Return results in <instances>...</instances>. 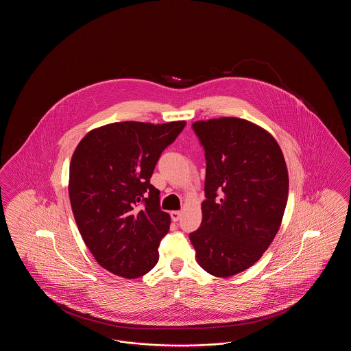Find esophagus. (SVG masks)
Wrapping results in <instances>:
<instances>
[{
  "label": "esophagus",
  "instance_id": "34e87169",
  "mask_svg": "<svg viewBox=\"0 0 351 351\" xmlns=\"http://www.w3.org/2000/svg\"><path fill=\"white\" fill-rule=\"evenodd\" d=\"M182 217V212L180 210H173V212H171V219L173 221V222H178L179 219Z\"/></svg>",
  "mask_w": 351,
  "mask_h": 351
}]
</instances>
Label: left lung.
Wrapping results in <instances>:
<instances>
[{
	"mask_svg": "<svg viewBox=\"0 0 351 351\" xmlns=\"http://www.w3.org/2000/svg\"><path fill=\"white\" fill-rule=\"evenodd\" d=\"M205 151L200 228L189 234L201 267L228 278L258 262L278 233L288 199L283 152L271 134L246 119L192 125Z\"/></svg>",
	"mask_w": 351,
	"mask_h": 351,
	"instance_id": "obj_1",
	"label": "left lung"
}]
</instances>
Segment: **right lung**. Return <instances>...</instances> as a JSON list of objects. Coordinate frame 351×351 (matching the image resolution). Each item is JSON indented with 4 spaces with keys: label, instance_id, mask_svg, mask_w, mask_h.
I'll return each mask as SVG.
<instances>
[{
    "label": "right lung",
    "instance_id": "add662e5",
    "mask_svg": "<svg viewBox=\"0 0 351 351\" xmlns=\"http://www.w3.org/2000/svg\"><path fill=\"white\" fill-rule=\"evenodd\" d=\"M185 122H116L86 134L69 165V200L79 232L101 267L135 279L155 267L169 230L150 183L162 152Z\"/></svg>",
    "mask_w": 351,
    "mask_h": 351
}]
</instances>
